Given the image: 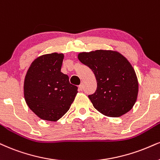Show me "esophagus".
I'll return each mask as SVG.
<instances>
[{
  "instance_id": "esophagus-1",
  "label": "esophagus",
  "mask_w": 160,
  "mask_h": 160,
  "mask_svg": "<svg viewBox=\"0 0 160 160\" xmlns=\"http://www.w3.org/2000/svg\"><path fill=\"white\" fill-rule=\"evenodd\" d=\"M83 88H84L83 84H81L80 85L78 86V89H79V90H83Z\"/></svg>"
}]
</instances>
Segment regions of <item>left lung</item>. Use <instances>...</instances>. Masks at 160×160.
<instances>
[{"mask_svg": "<svg viewBox=\"0 0 160 160\" xmlns=\"http://www.w3.org/2000/svg\"><path fill=\"white\" fill-rule=\"evenodd\" d=\"M78 58L96 76L97 88L88 97L98 112L119 117L132 109L139 84L134 69L125 56L116 51L98 50L80 52Z\"/></svg>", "mask_w": 160, "mask_h": 160, "instance_id": "obj_1", "label": "left lung"}]
</instances>
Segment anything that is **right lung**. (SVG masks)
I'll list each match as a JSON object with an SVG mask.
<instances>
[{"mask_svg": "<svg viewBox=\"0 0 160 160\" xmlns=\"http://www.w3.org/2000/svg\"><path fill=\"white\" fill-rule=\"evenodd\" d=\"M64 54L53 52L35 58L27 70L23 95L30 110L41 119L56 122L70 109L78 88L61 72Z\"/></svg>", "mask_w": 160, "mask_h": 160, "instance_id": "add662e5", "label": "right lung"}]
</instances>
